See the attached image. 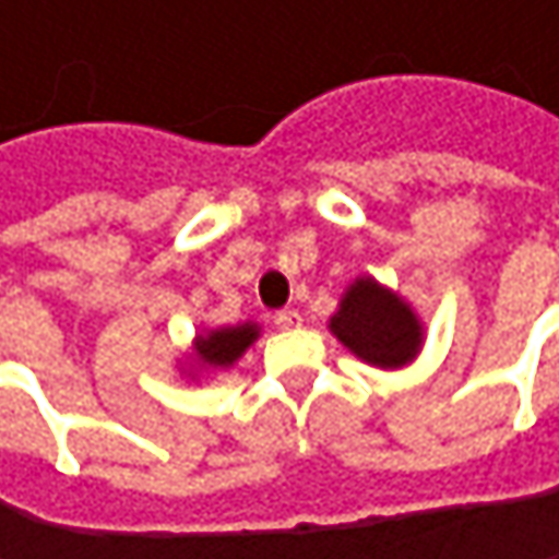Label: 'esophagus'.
I'll list each match as a JSON object with an SVG mask.
<instances>
[{
	"label": "esophagus",
	"mask_w": 559,
	"mask_h": 559,
	"mask_svg": "<svg viewBox=\"0 0 559 559\" xmlns=\"http://www.w3.org/2000/svg\"><path fill=\"white\" fill-rule=\"evenodd\" d=\"M275 323H278L281 330L300 326V313H297V310H290V307H287V310H278V313H275Z\"/></svg>",
	"instance_id": "esophagus-1"
}]
</instances>
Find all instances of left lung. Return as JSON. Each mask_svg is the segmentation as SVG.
Listing matches in <instances>:
<instances>
[{
  "label": "left lung",
  "mask_w": 559,
  "mask_h": 559,
  "mask_svg": "<svg viewBox=\"0 0 559 559\" xmlns=\"http://www.w3.org/2000/svg\"><path fill=\"white\" fill-rule=\"evenodd\" d=\"M330 330L359 359L385 369L404 366L417 356L420 346V323L411 307L372 278L356 281L346 290L340 313L330 320Z\"/></svg>",
  "instance_id": "left-lung-1"
}]
</instances>
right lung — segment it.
Masks as SVG:
<instances>
[{"label": "right lung", "mask_w": 559, "mask_h": 559, "mask_svg": "<svg viewBox=\"0 0 559 559\" xmlns=\"http://www.w3.org/2000/svg\"><path fill=\"white\" fill-rule=\"evenodd\" d=\"M259 336L255 323H242V326H223V330H213L210 336H200L197 340V356L200 362L206 366H233L246 346Z\"/></svg>", "instance_id": "obj_1"}]
</instances>
